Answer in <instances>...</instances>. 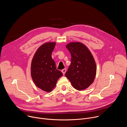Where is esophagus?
I'll list each match as a JSON object with an SVG mask.
<instances>
[{
	"mask_svg": "<svg viewBox=\"0 0 127 127\" xmlns=\"http://www.w3.org/2000/svg\"><path fill=\"white\" fill-rule=\"evenodd\" d=\"M62 72L63 73V74L64 75L65 74V73H66V69H63V70H62Z\"/></svg>",
	"mask_w": 127,
	"mask_h": 127,
	"instance_id": "esophagus-1",
	"label": "esophagus"
}]
</instances>
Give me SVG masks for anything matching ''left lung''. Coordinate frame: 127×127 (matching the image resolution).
Returning <instances> with one entry per match:
<instances>
[{
    "instance_id": "8db88e82",
    "label": "left lung",
    "mask_w": 127,
    "mask_h": 127,
    "mask_svg": "<svg viewBox=\"0 0 127 127\" xmlns=\"http://www.w3.org/2000/svg\"><path fill=\"white\" fill-rule=\"evenodd\" d=\"M66 47L71 54V59L65 75L75 89H86L93 83L95 77L94 58L87 47L80 42H71Z\"/></svg>"
}]
</instances>
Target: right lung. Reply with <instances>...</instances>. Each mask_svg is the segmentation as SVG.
<instances>
[{
    "mask_svg": "<svg viewBox=\"0 0 127 127\" xmlns=\"http://www.w3.org/2000/svg\"><path fill=\"white\" fill-rule=\"evenodd\" d=\"M55 42L41 46L34 54L31 64V76L35 85L45 92L50 93L55 87L58 79L63 75L57 70L52 58Z\"/></svg>",
    "mask_w": 127,
    "mask_h": 127,
    "instance_id": "obj_1",
    "label": "right lung"
}]
</instances>
